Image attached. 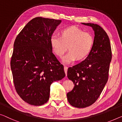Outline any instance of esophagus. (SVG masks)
<instances>
[{
  "mask_svg": "<svg viewBox=\"0 0 122 122\" xmlns=\"http://www.w3.org/2000/svg\"><path fill=\"white\" fill-rule=\"evenodd\" d=\"M67 70H68V67L67 66H64V71H65V74H66V76H67Z\"/></svg>",
  "mask_w": 122,
  "mask_h": 122,
  "instance_id": "esophagus-1",
  "label": "esophagus"
}]
</instances>
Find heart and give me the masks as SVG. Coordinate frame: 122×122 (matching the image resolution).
Listing matches in <instances>:
<instances>
[{
    "label": "heart",
    "instance_id": "1",
    "mask_svg": "<svg viewBox=\"0 0 122 122\" xmlns=\"http://www.w3.org/2000/svg\"><path fill=\"white\" fill-rule=\"evenodd\" d=\"M94 38L89 33L76 26L62 29L60 37L52 34L50 38V44L54 54L62 57L67 51L69 52L63 57L62 61L70 63L86 59L92 51L94 45Z\"/></svg>",
    "mask_w": 122,
    "mask_h": 122
}]
</instances>
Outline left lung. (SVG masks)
Returning a JSON list of instances; mask_svg holds the SVG:
<instances>
[{
  "instance_id": "left-lung-1",
  "label": "left lung",
  "mask_w": 122,
  "mask_h": 122,
  "mask_svg": "<svg viewBox=\"0 0 122 122\" xmlns=\"http://www.w3.org/2000/svg\"><path fill=\"white\" fill-rule=\"evenodd\" d=\"M81 23L92 27L95 36L89 56L67 71L68 78L74 85L73 90L67 94V100L77 108L86 107L97 100L108 81L112 59L110 39L103 29L94 23Z\"/></svg>"
}]
</instances>
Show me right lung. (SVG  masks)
Returning a JSON list of instances; mask_svg holds the SVG:
<instances>
[{
  "instance_id": "right-lung-1",
  "label": "right lung",
  "mask_w": 122,
  "mask_h": 122,
  "mask_svg": "<svg viewBox=\"0 0 122 122\" xmlns=\"http://www.w3.org/2000/svg\"><path fill=\"white\" fill-rule=\"evenodd\" d=\"M61 20L37 17L15 41L11 69L15 89L26 102L41 106L49 99L50 85L66 76L52 53L50 38Z\"/></svg>"
}]
</instances>
